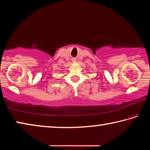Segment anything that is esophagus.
<instances>
[{
	"label": "esophagus",
	"mask_w": 150,
	"mask_h": 150,
	"mask_svg": "<svg viewBox=\"0 0 150 150\" xmlns=\"http://www.w3.org/2000/svg\"><path fill=\"white\" fill-rule=\"evenodd\" d=\"M72 62H75V58H73V59H72Z\"/></svg>",
	"instance_id": "34e87169"
}]
</instances>
